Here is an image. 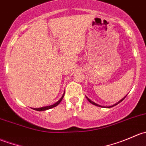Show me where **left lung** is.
I'll return each mask as SVG.
<instances>
[{"mask_svg": "<svg viewBox=\"0 0 146 146\" xmlns=\"http://www.w3.org/2000/svg\"><path fill=\"white\" fill-rule=\"evenodd\" d=\"M126 96H125V97H124V98H123V99H121V100H120V101H119V102H117V103H116V104H114V105H112V106H110V107H108V108H110V107H114V106H115V105H117V104H119V103H120V102H122V101H123V100H124V99H125V98H126ZM86 98H87V97H86ZM87 99H88V101H89V102H90V103H91V104H94V105H95V106H98V107H101V106H100V105H98V104H96V103H95V102H92V101H91V100H90V99H88V98H87Z\"/></svg>", "mask_w": 146, "mask_h": 146, "instance_id": "obj_1", "label": "left lung"}]
</instances>
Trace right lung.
Returning a JSON list of instances; mask_svg holds the SVG:
<instances>
[{
    "instance_id": "add662e5",
    "label": "right lung",
    "mask_w": 146,
    "mask_h": 146,
    "mask_svg": "<svg viewBox=\"0 0 146 146\" xmlns=\"http://www.w3.org/2000/svg\"><path fill=\"white\" fill-rule=\"evenodd\" d=\"M64 95H63L62 98H61V99L59 100H58V102H57L56 103H55V104H53V105H50V106H47V107H41V108H36V109L35 108V109H34V110H36V111H44V110H49V109L53 108V107H56V106H57V105H58V104H59L60 102H61V100H63V98H64Z\"/></svg>"
}]
</instances>
